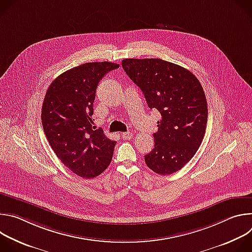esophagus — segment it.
I'll return each instance as SVG.
<instances>
[{"label":"esophagus","mask_w":252,"mask_h":252,"mask_svg":"<svg viewBox=\"0 0 252 252\" xmlns=\"http://www.w3.org/2000/svg\"><path fill=\"white\" fill-rule=\"evenodd\" d=\"M122 137L126 140H128L132 137V132H129V131H126V132H123L122 133Z\"/></svg>","instance_id":"1"}]
</instances>
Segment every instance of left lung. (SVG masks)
Segmentation results:
<instances>
[{
    "instance_id": "obj_1",
    "label": "left lung",
    "mask_w": 252,
    "mask_h": 252,
    "mask_svg": "<svg viewBox=\"0 0 252 252\" xmlns=\"http://www.w3.org/2000/svg\"><path fill=\"white\" fill-rule=\"evenodd\" d=\"M122 65L150 109L161 116L155 148L145 156L147 165L161 175L182 169L205 133L207 103L199 81L189 69L160 59H125Z\"/></svg>"
}]
</instances>
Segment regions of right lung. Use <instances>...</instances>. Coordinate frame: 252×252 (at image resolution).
Here are the masks:
<instances>
[{
  "label": "right lung",
  "mask_w": 252,
  "mask_h": 252,
  "mask_svg": "<svg viewBox=\"0 0 252 252\" xmlns=\"http://www.w3.org/2000/svg\"><path fill=\"white\" fill-rule=\"evenodd\" d=\"M120 64L110 62L83 63L60 75L50 85L42 107V124L50 146L74 173L93 178L110 165L116 140L93 125L97 84Z\"/></svg>",
  "instance_id": "add662e5"
}]
</instances>
